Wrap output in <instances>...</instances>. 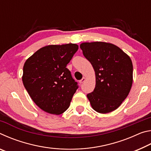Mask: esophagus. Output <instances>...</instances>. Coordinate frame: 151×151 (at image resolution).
<instances>
[{
	"label": "esophagus",
	"mask_w": 151,
	"mask_h": 151,
	"mask_svg": "<svg viewBox=\"0 0 151 151\" xmlns=\"http://www.w3.org/2000/svg\"><path fill=\"white\" fill-rule=\"evenodd\" d=\"M85 81H86V78H85V77H83V78H82L81 80L80 81V83H83L84 82H85Z\"/></svg>",
	"instance_id": "obj_1"
}]
</instances>
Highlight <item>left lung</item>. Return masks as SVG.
Listing matches in <instances>:
<instances>
[{
	"mask_svg": "<svg viewBox=\"0 0 151 151\" xmlns=\"http://www.w3.org/2000/svg\"><path fill=\"white\" fill-rule=\"evenodd\" d=\"M80 47L95 71V88L86 95L91 106L99 113L114 111L131 91L133 72L131 58L111 43L84 42Z\"/></svg>",
	"mask_w": 151,
	"mask_h": 151,
	"instance_id": "1",
	"label": "left lung"
}]
</instances>
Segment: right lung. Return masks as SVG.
I'll return each mask as SVG.
<instances>
[{
    "label": "right lung",
    "instance_id": "obj_1",
    "mask_svg": "<svg viewBox=\"0 0 151 151\" xmlns=\"http://www.w3.org/2000/svg\"><path fill=\"white\" fill-rule=\"evenodd\" d=\"M78 48L72 43L46 46L25 62L23 85L32 101L44 111L60 114L69 107L78 86L66 65Z\"/></svg>",
    "mask_w": 151,
    "mask_h": 151
}]
</instances>
